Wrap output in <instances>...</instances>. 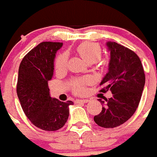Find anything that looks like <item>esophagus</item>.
Here are the masks:
<instances>
[{"mask_svg":"<svg viewBox=\"0 0 157 157\" xmlns=\"http://www.w3.org/2000/svg\"><path fill=\"white\" fill-rule=\"evenodd\" d=\"M88 101V99H78L77 100V103H87Z\"/></svg>","mask_w":157,"mask_h":157,"instance_id":"34e87169","label":"esophagus"}]
</instances>
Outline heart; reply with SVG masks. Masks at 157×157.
Returning <instances> with one entry per match:
<instances>
[{
	"mask_svg": "<svg viewBox=\"0 0 157 157\" xmlns=\"http://www.w3.org/2000/svg\"><path fill=\"white\" fill-rule=\"evenodd\" d=\"M78 51L82 56V57L88 63H94L98 61L101 56V49L100 46L95 43L86 42L83 43L78 46ZM67 59L68 56L66 52L60 54L56 59L55 62V67L57 71H62L67 67ZM90 78H84L81 79H76L72 82V86L77 93H82L84 90V84L89 82Z\"/></svg>",
	"mask_w": 157,
	"mask_h": 157,
	"instance_id": "1",
	"label": "heart"
}]
</instances>
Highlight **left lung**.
<instances>
[{
	"label": "left lung",
	"instance_id": "obj_1",
	"mask_svg": "<svg viewBox=\"0 0 157 157\" xmlns=\"http://www.w3.org/2000/svg\"><path fill=\"white\" fill-rule=\"evenodd\" d=\"M110 52L109 71L100 85L105 86L101 92L109 90L112 97L107 102L98 99L102 105V111L94 116L98 126L113 128L130 119L139 105L145 82L143 67L135 52L123 45L107 41Z\"/></svg>",
	"mask_w": 157,
	"mask_h": 157
}]
</instances>
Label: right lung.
Here are the masks:
<instances>
[{
    "label": "right lung",
    "instance_id": "obj_1",
    "mask_svg": "<svg viewBox=\"0 0 157 157\" xmlns=\"http://www.w3.org/2000/svg\"><path fill=\"white\" fill-rule=\"evenodd\" d=\"M62 42L40 43L23 57L19 68L17 95L22 109L34 126L48 131L63 127L69 116L66 102L51 98L48 82L52 79L54 59Z\"/></svg>",
    "mask_w": 157,
    "mask_h": 157
}]
</instances>
